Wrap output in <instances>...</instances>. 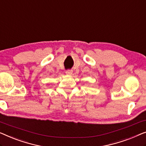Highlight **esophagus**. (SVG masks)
<instances>
[{
	"label": "esophagus",
	"instance_id": "34e87169",
	"mask_svg": "<svg viewBox=\"0 0 146 146\" xmlns=\"http://www.w3.org/2000/svg\"><path fill=\"white\" fill-rule=\"evenodd\" d=\"M65 73H66L67 75H71L72 74V70H67L65 72Z\"/></svg>",
	"mask_w": 146,
	"mask_h": 146
}]
</instances>
